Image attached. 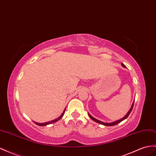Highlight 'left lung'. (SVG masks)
I'll return each mask as SVG.
<instances>
[{
	"mask_svg": "<svg viewBox=\"0 0 156 156\" xmlns=\"http://www.w3.org/2000/svg\"><path fill=\"white\" fill-rule=\"evenodd\" d=\"M122 64V66H123V67H125V66L123 64ZM133 106H134V102L133 103V104H132V106H131V108H130V110L129 111V112L127 113V114L125 115V116L124 117H123V118L121 119H119V120H117V121H115V122H113V123H104V122H102V121H99V120H98V119H96L94 118L93 117H92V116H91L90 115H89V114H88V115H89V117H90V118H91L92 120L94 121H96V122H97V123H100V124L104 125H105V126H113V125H117V123H120V122H121L122 121H123V120H124V119H125L126 118H127V117L129 115V114L130 113V112H131V111H132V109H133Z\"/></svg>",
	"mask_w": 156,
	"mask_h": 156,
	"instance_id": "8db88e82",
	"label": "left lung"
}]
</instances>
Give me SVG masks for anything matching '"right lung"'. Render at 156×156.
<instances>
[{
	"label": "right lung",
	"mask_w": 156,
	"mask_h": 156,
	"mask_svg": "<svg viewBox=\"0 0 156 156\" xmlns=\"http://www.w3.org/2000/svg\"><path fill=\"white\" fill-rule=\"evenodd\" d=\"M65 110H66V109H64V112L62 113V114L60 115V117H58V118H57V119H54V120H53V121H49V122H47V123H36V122H35L34 121V123L36 124V125H39V126H45V125H48V124H50V123H55V122H56V121H58V120H60L62 117H63V115H64V112H65Z\"/></svg>",
	"instance_id": "add662e5"
}]
</instances>
